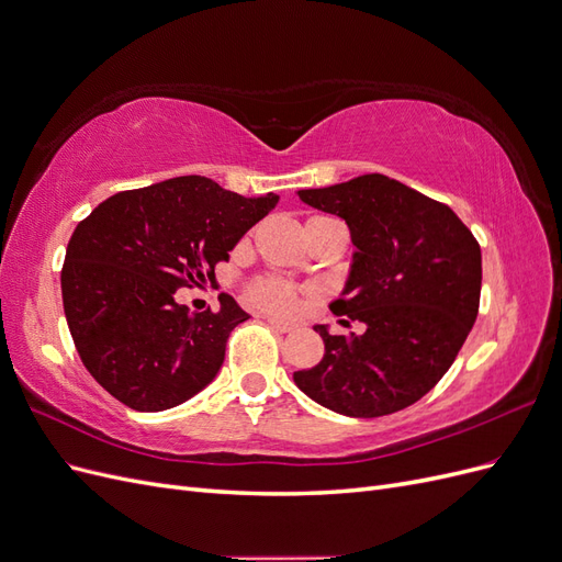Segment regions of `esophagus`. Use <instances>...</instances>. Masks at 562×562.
<instances>
[{
	"label": "esophagus",
	"instance_id": "34e87169",
	"mask_svg": "<svg viewBox=\"0 0 562 562\" xmlns=\"http://www.w3.org/2000/svg\"><path fill=\"white\" fill-rule=\"evenodd\" d=\"M267 323H269V326L274 328V330H279V333H291V330H295V323H288V321H281V318H274V316L267 318Z\"/></svg>",
	"mask_w": 562,
	"mask_h": 562
}]
</instances>
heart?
<instances>
[{
    "label": "heart",
    "mask_w": 562,
    "mask_h": 562,
    "mask_svg": "<svg viewBox=\"0 0 562 562\" xmlns=\"http://www.w3.org/2000/svg\"><path fill=\"white\" fill-rule=\"evenodd\" d=\"M250 297L271 312H291L295 304V291L281 281H258L250 288Z\"/></svg>",
    "instance_id": "obj_1"
}]
</instances>
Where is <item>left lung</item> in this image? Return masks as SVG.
I'll list each match as a JSON object with an SVG mask.
<instances>
[{"label": "left lung", "instance_id": "left-lung-1", "mask_svg": "<svg viewBox=\"0 0 562 562\" xmlns=\"http://www.w3.org/2000/svg\"><path fill=\"white\" fill-rule=\"evenodd\" d=\"M297 196L347 223L356 250L330 310L366 330L330 335L314 326L326 353L293 380L339 415L398 413L438 384L473 328L481 246L446 203L380 173Z\"/></svg>", "mask_w": 562, "mask_h": 562}]
</instances>
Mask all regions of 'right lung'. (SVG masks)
<instances>
[{
    "label": "right lung",
    "instance_id": "right-lung-1",
    "mask_svg": "<svg viewBox=\"0 0 562 562\" xmlns=\"http://www.w3.org/2000/svg\"><path fill=\"white\" fill-rule=\"evenodd\" d=\"M279 194L241 196L203 176L119 192L77 225L60 274L63 307L83 366L138 413L176 407L225 363L229 333L250 318L234 297L190 312L178 288L215 279Z\"/></svg>",
    "mask_w": 562,
    "mask_h": 562
}]
</instances>
